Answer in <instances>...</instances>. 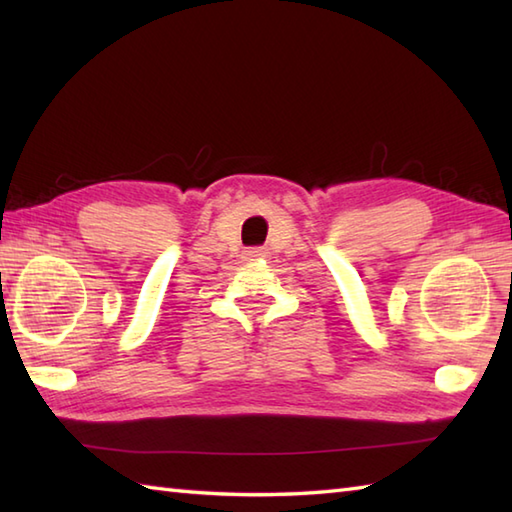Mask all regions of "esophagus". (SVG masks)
<instances>
[{
    "label": "esophagus",
    "instance_id": "1",
    "mask_svg": "<svg viewBox=\"0 0 512 512\" xmlns=\"http://www.w3.org/2000/svg\"><path fill=\"white\" fill-rule=\"evenodd\" d=\"M259 257H266V250L264 248H248V250H244V259H250V262H253V259H259Z\"/></svg>",
    "mask_w": 512,
    "mask_h": 512
}]
</instances>
